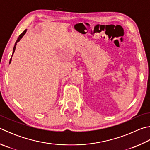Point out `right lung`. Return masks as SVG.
<instances>
[{
	"label": "right lung",
	"mask_w": 150,
	"mask_h": 150,
	"mask_svg": "<svg viewBox=\"0 0 150 150\" xmlns=\"http://www.w3.org/2000/svg\"><path fill=\"white\" fill-rule=\"evenodd\" d=\"M26 30H25L23 32H22V34L19 35V37L18 38V39H17V40H16V43H15V45H14V48H13V52H12V55H13V54L14 53V51H15V49H16V44H17V43L20 41V39H21L22 37H23V35L25 34V33H26ZM11 60H12V57H11V59H10V62H9V63H11Z\"/></svg>",
	"instance_id": "obj_1"
}]
</instances>
